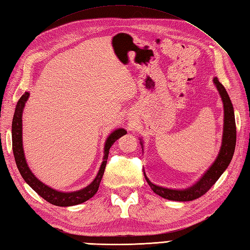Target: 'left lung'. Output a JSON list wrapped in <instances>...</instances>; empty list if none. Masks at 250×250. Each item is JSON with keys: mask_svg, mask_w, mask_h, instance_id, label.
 Returning <instances> with one entry per match:
<instances>
[{"mask_svg": "<svg viewBox=\"0 0 250 250\" xmlns=\"http://www.w3.org/2000/svg\"><path fill=\"white\" fill-rule=\"evenodd\" d=\"M213 82L220 94L222 103H224V133H222V142L218 156H217L216 160L211 164L210 167L204 173L203 176H202L194 185L186 189H171L152 184L150 180L148 179L144 172L145 179L147 180L148 185L150 186L151 190L156 194L162 196L164 199L171 201L186 202L200 198V196L205 194L207 191L210 189L211 186L219 179V177L221 176L222 173L226 171L227 167H229V164L232 160L236 144V126L234 109H233V105L229 94H228L226 88L219 83L218 78L215 77L213 79ZM140 143L142 148L144 147L143 146L142 139H140Z\"/></svg>", "mask_w": 250, "mask_h": 250, "instance_id": "left-lung-1", "label": "left lung"}]
</instances>
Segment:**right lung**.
Segmentation results:
<instances>
[{
    "mask_svg": "<svg viewBox=\"0 0 250 250\" xmlns=\"http://www.w3.org/2000/svg\"><path fill=\"white\" fill-rule=\"evenodd\" d=\"M29 97H30V93L24 92L22 97L19 99L17 105H16L15 114L13 117V124H12L13 151H14L15 161H16V164H17V167L19 169L21 176H22L24 182L28 184L37 194L41 195L42 198L46 200L47 202H49L50 204H54L57 206H73V205L83 203V202L88 201L90 198H92V196L97 193L101 179H102L104 171H105L106 163H107V158H108V152H109L110 147L117 140L120 139V137L124 136L125 134H126V131L125 129L119 128L111 132V133L107 136L104 145L103 161L101 163V167L97 176H95V178L92 180L91 184L81 190L72 191V192H63V191L56 190L54 188L49 187V186L45 185L43 182H41V180L37 178L33 173H32L25 160L23 144H22V113Z\"/></svg>",
    "mask_w": 250,
    "mask_h": 250,
    "instance_id": "right-lung-1",
    "label": "right lung"
}]
</instances>
